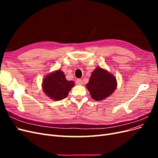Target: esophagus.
<instances>
[{
	"instance_id": "1",
	"label": "esophagus",
	"mask_w": 158,
	"mask_h": 158,
	"mask_svg": "<svg viewBox=\"0 0 158 158\" xmlns=\"http://www.w3.org/2000/svg\"><path fill=\"white\" fill-rule=\"evenodd\" d=\"M76 84L78 85H82L83 84V81L82 79H77L76 80Z\"/></svg>"
}]
</instances>
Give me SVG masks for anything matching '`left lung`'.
<instances>
[{"instance_id": "obj_1", "label": "left lung", "mask_w": 158, "mask_h": 158, "mask_svg": "<svg viewBox=\"0 0 158 158\" xmlns=\"http://www.w3.org/2000/svg\"><path fill=\"white\" fill-rule=\"evenodd\" d=\"M92 98L95 101L106 99L115 90L117 80L106 70L98 67L93 72L86 85Z\"/></svg>"}]
</instances>
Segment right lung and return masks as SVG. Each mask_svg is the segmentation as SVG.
<instances>
[{"instance_id": "add662e5", "label": "right lung", "mask_w": 158, "mask_h": 158, "mask_svg": "<svg viewBox=\"0 0 158 158\" xmlns=\"http://www.w3.org/2000/svg\"><path fill=\"white\" fill-rule=\"evenodd\" d=\"M74 85L73 81H68L63 72L59 70L46 76L43 80L42 87L47 96L55 101H60L67 97Z\"/></svg>"}]
</instances>
